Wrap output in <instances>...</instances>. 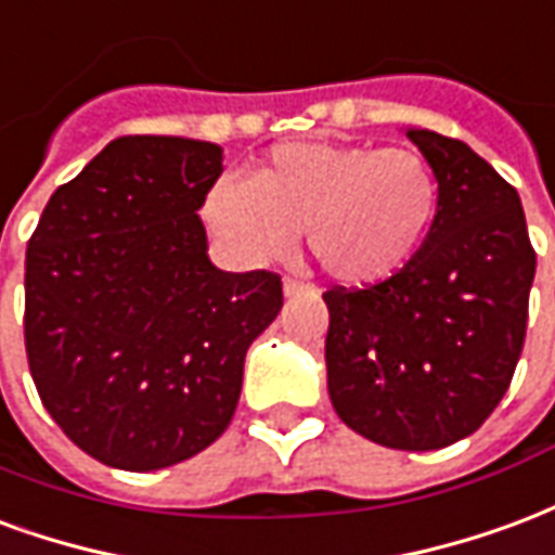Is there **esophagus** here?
<instances>
[{
  "mask_svg": "<svg viewBox=\"0 0 555 555\" xmlns=\"http://www.w3.org/2000/svg\"><path fill=\"white\" fill-rule=\"evenodd\" d=\"M307 293H313V286L305 281H295V278H286L283 281V295L286 298H293V295H307Z\"/></svg>",
  "mask_w": 555,
  "mask_h": 555,
  "instance_id": "obj_1",
  "label": "esophagus"
}]
</instances>
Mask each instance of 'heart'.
I'll return each mask as SVG.
<instances>
[{
  "label": "heart",
  "mask_w": 555,
  "mask_h": 555,
  "mask_svg": "<svg viewBox=\"0 0 555 555\" xmlns=\"http://www.w3.org/2000/svg\"><path fill=\"white\" fill-rule=\"evenodd\" d=\"M438 204V173L420 153L286 141L248 183H212L204 218L248 260L281 257L305 230L310 257L331 281L366 286L405 269Z\"/></svg>",
  "instance_id": "obj_1"
}]
</instances>
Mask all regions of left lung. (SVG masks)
Listing matches in <instances>:
<instances>
[{"mask_svg":"<svg viewBox=\"0 0 555 555\" xmlns=\"http://www.w3.org/2000/svg\"><path fill=\"white\" fill-rule=\"evenodd\" d=\"M440 183L435 224L393 278L325 298L327 393L372 443L443 449L491 416L524 351L535 250L515 185L464 141L408 129Z\"/></svg>","mask_w":555,"mask_h":555,"instance_id":"8db88e82","label":"left lung"}]
</instances>
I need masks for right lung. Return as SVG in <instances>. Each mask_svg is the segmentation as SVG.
<instances>
[{
  "mask_svg": "<svg viewBox=\"0 0 555 555\" xmlns=\"http://www.w3.org/2000/svg\"><path fill=\"white\" fill-rule=\"evenodd\" d=\"M224 150L108 141L55 189L26 250V354L40 402L108 467L204 452L233 420L250 343L283 307L272 272H221L197 209Z\"/></svg>",
  "mask_w": 555,
  "mask_h": 555,
  "instance_id": "add662e5",
  "label": "right lung"
}]
</instances>
